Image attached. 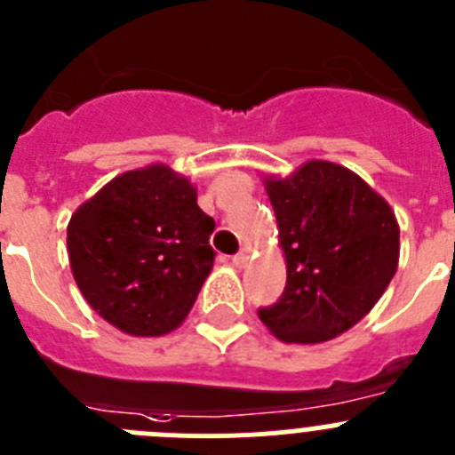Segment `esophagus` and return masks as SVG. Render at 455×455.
<instances>
[{
	"label": "esophagus",
	"instance_id": "34e87169",
	"mask_svg": "<svg viewBox=\"0 0 455 455\" xmlns=\"http://www.w3.org/2000/svg\"><path fill=\"white\" fill-rule=\"evenodd\" d=\"M248 259H250V250L243 248V250H239L235 257H232V264H235L236 268H243V266L248 264Z\"/></svg>",
	"mask_w": 455,
	"mask_h": 455
}]
</instances>
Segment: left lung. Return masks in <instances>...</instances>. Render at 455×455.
<instances>
[{
  "label": "left lung",
  "mask_w": 455,
  "mask_h": 455,
  "mask_svg": "<svg viewBox=\"0 0 455 455\" xmlns=\"http://www.w3.org/2000/svg\"><path fill=\"white\" fill-rule=\"evenodd\" d=\"M286 255L284 293L259 318L284 343H324L370 314L399 261L395 212L356 173L311 160L266 178Z\"/></svg>",
  "instance_id": "left-lung-1"
}]
</instances>
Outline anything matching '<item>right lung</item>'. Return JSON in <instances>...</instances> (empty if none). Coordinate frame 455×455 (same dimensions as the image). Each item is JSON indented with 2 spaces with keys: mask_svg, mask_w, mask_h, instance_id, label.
I'll return each mask as SVG.
<instances>
[{
  "mask_svg": "<svg viewBox=\"0 0 455 455\" xmlns=\"http://www.w3.org/2000/svg\"><path fill=\"white\" fill-rule=\"evenodd\" d=\"M214 219L166 164L126 171L74 212L67 252L83 298L131 336H162L187 318L214 266Z\"/></svg>",
  "mask_w": 455,
  "mask_h": 455,
  "instance_id": "1",
  "label": "right lung"
}]
</instances>
